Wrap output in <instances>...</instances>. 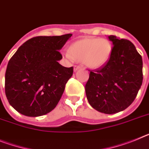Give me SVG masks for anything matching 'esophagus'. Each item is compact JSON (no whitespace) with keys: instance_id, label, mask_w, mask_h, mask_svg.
Returning a JSON list of instances; mask_svg holds the SVG:
<instances>
[{"instance_id":"34e87169","label":"esophagus","mask_w":149,"mask_h":149,"mask_svg":"<svg viewBox=\"0 0 149 149\" xmlns=\"http://www.w3.org/2000/svg\"><path fill=\"white\" fill-rule=\"evenodd\" d=\"M81 68V67L79 65H74V72H76V71H77V70L80 69Z\"/></svg>"}]
</instances>
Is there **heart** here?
<instances>
[{
	"instance_id": "obj_1",
	"label": "heart",
	"mask_w": 149,
	"mask_h": 149,
	"mask_svg": "<svg viewBox=\"0 0 149 149\" xmlns=\"http://www.w3.org/2000/svg\"><path fill=\"white\" fill-rule=\"evenodd\" d=\"M112 53V45L105 38H84L77 40L65 52V56L70 60L84 62L93 69L103 67L107 64Z\"/></svg>"
}]
</instances>
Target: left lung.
<instances>
[{"label": "left lung", "instance_id": "left-lung-1", "mask_svg": "<svg viewBox=\"0 0 149 149\" xmlns=\"http://www.w3.org/2000/svg\"><path fill=\"white\" fill-rule=\"evenodd\" d=\"M112 53L107 64L90 72L85 86L90 105L96 111L115 114L134 101L142 84V59L132 42L108 36Z\"/></svg>", "mask_w": 149, "mask_h": 149}]
</instances>
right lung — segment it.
<instances>
[{
	"label": "right lung",
	"instance_id": "obj_1",
	"mask_svg": "<svg viewBox=\"0 0 149 149\" xmlns=\"http://www.w3.org/2000/svg\"><path fill=\"white\" fill-rule=\"evenodd\" d=\"M72 36L31 38L10 59L5 74V93L18 112L38 117L55 109L73 74V67L59 63L62 59L59 50Z\"/></svg>",
	"mask_w": 149,
	"mask_h": 149
}]
</instances>
